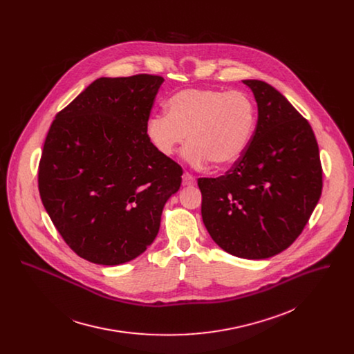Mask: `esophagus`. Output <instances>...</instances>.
<instances>
[{
	"instance_id": "34e87169",
	"label": "esophagus",
	"mask_w": 354,
	"mask_h": 354,
	"mask_svg": "<svg viewBox=\"0 0 354 354\" xmlns=\"http://www.w3.org/2000/svg\"><path fill=\"white\" fill-rule=\"evenodd\" d=\"M195 184H196V180L194 176H191L189 173L183 174V185L184 187H194Z\"/></svg>"
}]
</instances>
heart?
I'll list each match as a JSON object with an SVG mask.
<instances>
[{"instance_id": "obj_1", "label": "heart", "mask_w": 354, "mask_h": 354, "mask_svg": "<svg viewBox=\"0 0 354 354\" xmlns=\"http://www.w3.org/2000/svg\"><path fill=\"white\" fill-rule=\"evenodd\" d=\"M254 106L241 91L187 88L166 103L146 124L152 147L171 156L189 139L184 159L194 167L211 160L216 166L234 163L245 151L254 131Z\"/></svg>"}]
</instances>
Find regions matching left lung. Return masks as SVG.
<instances>
[{
  "mask_svg": "<svg viewBox=\"0 0 354 354\" xmlns=\"http://www.w3.org/2000/svg\"><path fill=\"white\" fill-rule=\"evenodd\" d=\"M257 103L252 139L233 167L199 178L202 218L211 239L241 259H267L301 234L322 195V165L315 133L279 91L243 80Z\"/></svg>",
  "mask_w": 354,
  "mask_h": 354,
  "instance_id": "1",
  "label": "left lung"
}]
</instances>
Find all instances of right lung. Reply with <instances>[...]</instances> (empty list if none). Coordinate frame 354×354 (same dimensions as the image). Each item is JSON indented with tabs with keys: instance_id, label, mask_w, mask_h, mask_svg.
Returning <instances> with one entry per match:
<instances>
[{
	"instance_id": "obj_1",
	"label": "right lung",
	"mask_w": 354,
	"mask_h": 354,
	"mask_svg": "<svg viewBox=\"0 0 354 354\" xmlns=\"http://www.w3.org/2000/svg\"><path fill=\"white\" fill-rule=\"evenodd\" d=\"M163 77L91 83L51 124L39 162L41 199L80 257L118 266L155 240L183 169L152 147L146 124Z\"/></svg>"
}]
</instances>
